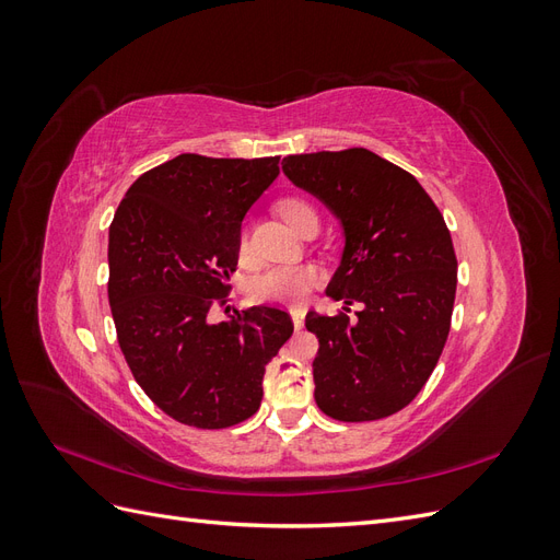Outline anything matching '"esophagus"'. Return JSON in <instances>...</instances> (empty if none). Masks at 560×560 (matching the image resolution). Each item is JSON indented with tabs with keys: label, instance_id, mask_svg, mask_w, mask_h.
I'll return each mask as SVG.
<instances>
[{
	"label": "esophagus",
	"instance_id": "1",
	"mask_svg": "<svg viewBox=\"0 0 560 560\" xmlns=\"http://www.w3.org/2000/svg\"><path fill=\"white\" fill-rule=\"evenodd\" d=\"M303 317H306V311H303V308H292V322H294L296 329L303 327Z\"/></svg>",
	"mask_w": 560,
	"mask_h": 560
}]
</instances>
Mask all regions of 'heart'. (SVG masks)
Masks as SVG:
<instances>
[{
    "label": "heart",
    "instance_id": "1",
    "mask_svg": "<svg viewBox=\"0 0 560 560\" xmlns=\"http://www.w3.org/2000/svg\"><path fill=\"white\" fill-rule=\"evenodd\" d=\"M278 212L292 229H299V224L306 217H317L313 202L299 196L282 198L278 202ZM241 249L245 252V238L241 241ZM319 273L315 266L299 264V266H270L264 273L252 280L249 292L259 301H273V303H299L311 294L313 287L317 284Z\"/></svg>",
    "mask_w": 560,
    "mask_h": 560
}]
</instances>
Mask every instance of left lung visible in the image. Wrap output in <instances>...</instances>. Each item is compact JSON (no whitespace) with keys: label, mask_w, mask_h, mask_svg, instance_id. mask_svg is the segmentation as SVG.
Returning <instances> with one entry per match:
<instances>
[{"label":"left lung","mask_w":560,"mask_h":560,"mask_svg":"<svg viewBox=\"0 0 560 560\" xmlns=\"http://www.w3.org/2000/svg\"><path fill=\"white\" fill-rule=\"evenodd\" d=\"M282 171L341 219L346 249L327 294L336 315H306L319 341L315 401L343 422L409 406L432 376L451 331L457 259L434 200L399 165L362 147L294 154ZM362 302L359 322L348 305Z\"/></svg>","instance_id":"left-lung-1"}]
</instances>
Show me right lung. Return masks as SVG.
<instances>
[{
    "instance_id": "obj_1",
    "label": "right lung",
    "mask_w": 560,
    "mask_h": 560,
    "mask_svg": "<svg viewBox=\"0 0 560 560\" xmlns=\"http://www.w3.org/2000/svg\"><path fill=\"white\" fill-rule=\"evenodd\" d=\"M278 163L179 154L132 182L109 226L118 346L147 397L184 425L222 430L257 413L266 364L294 331L270 306L210 322L238 266L243 217Z\"/></svg>"
}]
</instances>
